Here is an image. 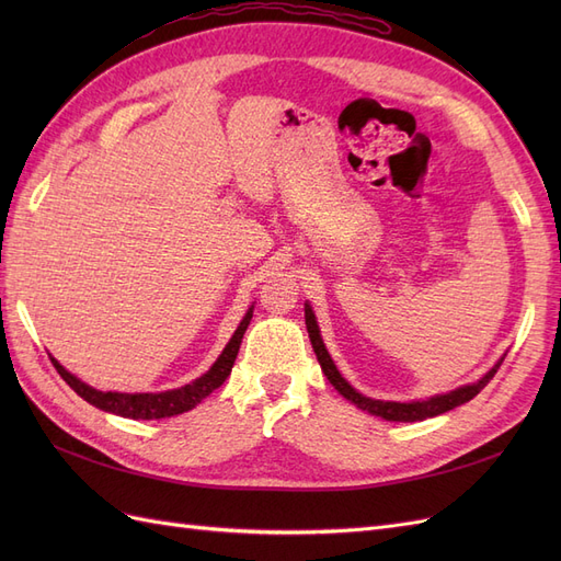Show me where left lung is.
<instances>
[{"label": "left lung", "instance_id": "8db88e82", "mask_svg": "<svg viewBox=\"0 0 561 561\" xmlns=\"http://www.w3.org/2000/svg\"><path fill=\"white\" fill-rule=\"evenodd\" d=\"M304 318H307V330H309V339H311V346L316 351V358L320 363V369L322 375L328 377V381L342 393L348 402H353L358 410L371 414V416H381L386 421H402V423H412V421H423V419H431V416H437V414H445L449 410H454V407L463 404L468 400H472L474 396L480 393V390L494 379L496 369L501 367L503 358L491 367L484 377H480L478 381L472 383H466V386H458L454 390H449V393H439V396H431L426 400H410V402H396V400H377V398H367L363 396L360 390H355L344 377L342 371L336 369L332 355L328 353L325 344H322V336H320V328H318V320H316V313H313V307L307 301L304 304Z\"/></svg>", "mask_w": 561, "mask_h": 561}]
</instances>
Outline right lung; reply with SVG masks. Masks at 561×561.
Segmentation results:
<instances>
[{
  "label": "right lung",
  "instance_id": "right-lung-1",
  "mask_svg": "<svg viewBox=\"0 0 561 561\" xmlns=\"http://www.w3.org/2000/svg\"><path fill=\"white\" fill-rule=\"evenodd\" d=\"M252 307L245 311L243 320L239 322V328L231 334L229 344L225 346V351L219 353V358L213 363V367L201 375L198 379L184 383L180 388H171V390H161V393H116V390H98L89 383H83L81 379H77L72 371H67L54 355H50V363L58 369V375L70 383V388L75 390L77 396H81L87 402H91L93 407L116 416L124 419H142V421H151V419H168V416H178L194 410V407L208 398L215 388H219L225 383V379L231 375V367L236 355H239L243 334L250 325L252 318Z\"/></svg>",
  "mask_w": 561,
  "mask_h": 561
}]
</instances>
